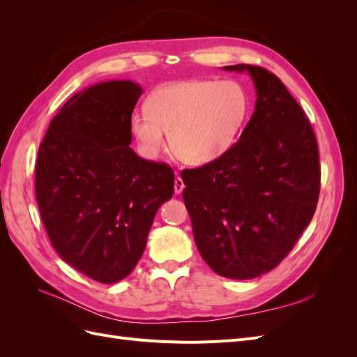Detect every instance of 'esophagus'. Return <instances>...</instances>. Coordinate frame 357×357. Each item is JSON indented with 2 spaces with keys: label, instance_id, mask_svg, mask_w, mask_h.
<instances>
[{
  "label": "esophagus",
  "instance_id": "obj_1",
  "mask_svg": "<svg viewBox=\"0 0 357 357\" xmlns=\"http://www.w3.org/2000/svg\"><path fill=\"white\" fill-rule=\"evenodd\" d=\"M183 189H185V183H183L181 177L177 176L176 180H174V192H176V193H181Z\"/></svg>",
  "mask_w": 357,
  "mask_h": 357
}]
</instances>
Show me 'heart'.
<instances>
[{
  "instance_id": "1",
  "label": "heart",
  "mask_w": 357,
  "mask_h": 357,
  "mask_svg": "<svg viewBox=\"0 0 357 357\" xmlns=\"http://www.w3.org/2000/svg\"><path fill=\"white\" fill-rule=\"evenodd\" d=\"M250 112V96L236 80L193 79L159 86L146 109L128 119L139 155L155 159L169 146L189 165H207L238 142Z\"/></svg>"
}]
</instances>
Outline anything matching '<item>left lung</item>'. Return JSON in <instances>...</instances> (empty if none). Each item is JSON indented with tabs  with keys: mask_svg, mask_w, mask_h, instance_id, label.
I'll return each mask as SVG.
<instances>
[{
	"mask_svg": "<svg viewBox=\"0 0 357 357\" xmlns=\"http://www.w3.org/2000/svg\"><path fill=\"white\" fill-rule=\"evenodd\" d=\"M225 70L252 75L255 112L228 153L181 172L183 201L204 261L222 277L248 280L282 262L314 215L319 147L277 75L245 63Z\"/></svg>",
	"mask_w": 357,
	"mask_h": 357,
	"instance_id": "obj_1",
	"label": "left lung"
}]
</instances>
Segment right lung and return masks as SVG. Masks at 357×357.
I'll return each instance as SVG.
<instances>
[{"instance_id": "add662e5", "label": "right lung", "mask_w": 357, "mask_h": 357, "mask_svg": "<svg viewBox=\"0 0 357 357\" xmlns=\"http://www.w3.org/2000/svg\"><path fill=\"white\" fill-rule=\"evenodd\" d=\"M143 93L129 80L74 93L52 119L36 162L41 220L58 255L100 283H116L142 257L174 172L129 147V114Z\"/></svg>"}]
</instances>
